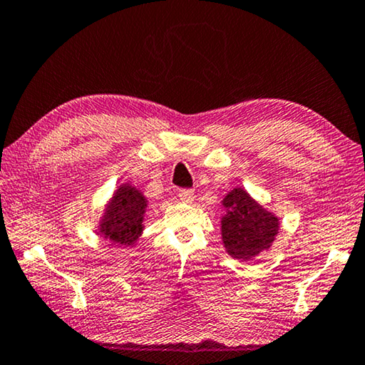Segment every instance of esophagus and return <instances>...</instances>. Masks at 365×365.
Masks as SVG:
<instances>
[{
  "instance_id": "34e87169",
  "label": "esophagus",
  "mask_w": 365,
  "mask_h": 365,
  "mask_svg": "<svg viewBox=\"0 0 365 365\" xmlns=\"http://www.w3.org/2000/svg\"><path fill=\"white\" fill-rule=\"evenodd\" d=\"M178 197L183 202H193L195 200V191L193 190H180L178 191Z\"/></svg>"
}]
</instances>
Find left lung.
<instances>
[{"mask_svg": "<svg viewBox=\"0 0 365 365\" xmlns=\"http://www.w3.org/2000/svg\"><path fill=\"white\" fill-rule=\"evenodd\" d=\"M222 206V243L225 251L238 261H251L269 251L280 230V219L269 212L242 187L228 191Z\"/></svg>", "mask_w": 365, "mask_h": 365, "instance_id": "1", "label": "left lung"}]
</instances>
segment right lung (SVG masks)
<instances>
[{"label": "right lung", "instance_id": "add662e5", "mask_svg": "<svg viewBox=\"0 0 365 365\" xmlns=\"http://www.w3.org/2000/svg\"><path fill=\"white\" fill-rule=\"evenodd\" d=\"M146 196L132 183H122L108 201L98 224V233L113 245L135 246L143 233Z\"/></svg>", "mask_w": 365, "mask_h": 365}]
</instances>
